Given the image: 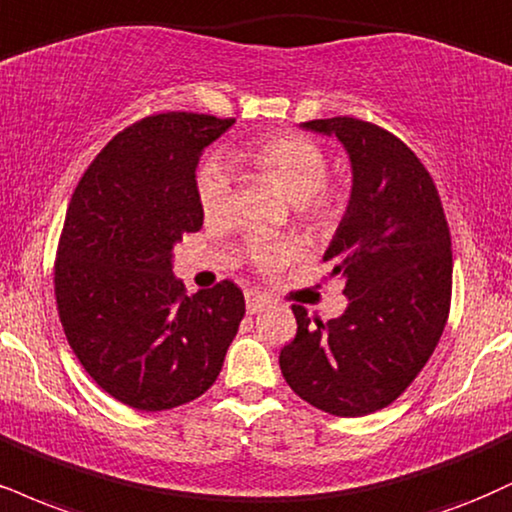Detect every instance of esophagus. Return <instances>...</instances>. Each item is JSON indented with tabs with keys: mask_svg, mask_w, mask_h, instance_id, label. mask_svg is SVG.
<instances>
[{
	"mask_svg": "<svg viewBox=\"0 0 512 512\" xmlns=\"http://www.w3.org/2000/svg\"><path fill=\"white\" fill-rule=\"evenodd\" d=\"M267 295L257 293V291H245V307H248L250 315H257V312H262L264 307H267Z\"/></svg>",
	"mask_w": 512,
	"mask_h": 512,
	"instance_id": "1",
	"label": "esophagus"
}]
</instances>
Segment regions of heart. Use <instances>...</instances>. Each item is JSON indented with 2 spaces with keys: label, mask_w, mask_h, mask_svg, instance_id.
<instances>
[{
  "label": "heart",
  "mask_w": 512,
  "mask_h": 512,
  "mask_svg": "<svg viewBox=\"0 0 512 512\" xmlns=\"http://www.w3.org/2000/svg\"><path fill=\"white\" fill-rule=\"evenodd\" d=\"M255 166L264 176L279 183L293 205L312 221H329L334 217V200L324 195L329 178V159L324 150L303 135H276L260 140L233 155ZM231 174L221 162H209L197 176V200L209 221H219L231 209ZM250 260L260 269H276L298 257L300 245L293 240L255 238L248 245Z\"/></svg>",
  "instance_id": "heart-1"
}]
</instances>
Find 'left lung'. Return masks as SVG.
I'll use <instances>...</instances> for the list:
<instances>
[{"instance_id":"1","label":"left lung","mask_w":512,"mask_h":512,"mask_svg":"<svg viewBox=\"0 0 512 512\" xmlns=\"http://www.w3.org/2000/svg\"><path fill=\"white\" fill-rule=\"evenodd\" d=\"M300 126L334 135L350 159V200L324 252L331 276L346 281L348 307L310 322L293 305L298 334L279 365L310 405L362 417L408 389L439 343L451 307V233L432 176L396 135L350 116Z\"/></svg>"}]
</instances>
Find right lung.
Instances as JSON below:
<instances>
[{"label":"right lung","mask_w":512,"mask_h":512,"mask_svg":"<svg viewBox=\"0 0 512 512\" xmlns=\"http://www.w3.org/2000/svg\"><path fill=\"white\" fill-rule=\"evenodd\" d=\"M233 119L169 112L114 135L66 209L54 295L69 346L109 396L171 410L202 396L245 315L243 291L221 281L186 295L174 245L202 229L195 171Z\"/></svg>","instance_id":"right-lung-1"}]
</instances>
